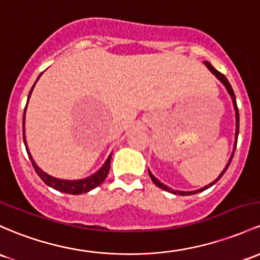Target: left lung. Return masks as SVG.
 <instances>
[{"instance_id": "8db88e82", "label": "left lung", "mask_w": 260, "mask_h": 260, "mask_svg": "<svg viewBox=\"0 0 260 260\" xmlns=\"http://www.w3.org/2000/svg\"><path fill=\"white\" fill-rule=\"evenodd\" d=\"M205 65H206V67L209 68V69H210L211 71H212L213 74H215V75H216V78H218L219 80H221V81H222V84H223L224 86H226L227 91H228V93H230V95H231V98H232V100H233V106H235V110H236V144H235V149H236V145H237V139H238V132H239V113H238V107H237V102H236V96H235V92H233V88H232V86H231V84H230V82H228L227 78H226V76L223 75V74H221V73H219V71L216 70L215 68H213L212 65H211L209 61H205ZM233 154H235V152L232 153V155H231V158H230V161L227 162V167L224 168V169H223V172H222L221 174H219V176H218V178L216 179V180L213 181V182H211L210 185H206V186H205V187H202V189H200V190H198V191H189V192H182V191H175V190H172V189H170V187L165 186L164 184H161V182L159 181L158 179H156V178H154V176H153V174L150 173V172H149V176H150V179H152V180H153L154 184L156 185V186H159V187H160V189H162V190L168 191V192L175 193V195H193V193L201 192V191H204V190L209 189V187L212 186V185L215 184V182H217V181L219 180V179H221V176L223 175L224 172H226V170L228 169V167H230L231 161H232Z\"/></svg>"}]
</instances>
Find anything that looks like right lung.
Here are the masks:
<instances>
[{"label": "right lung", "instance_id": "right-lung-1", "mask_svg": "<svg viewBox=\"0 0 260 260\" xmlns=\"http://www.w3.org/2000/svg\"><path fill=\"white\" fill-rule=\"evenodd\" d=\"M39 76H41V75H39ZM33 87H34V85H33ZM33 87L30 88L29 96H30V92H32ZM29 96H28V100H29ZM25 108H27V106L24 107V115H25ZM23 127H24V116H23ZM23 132H24V129H23ZM23 141H24L25 149H27L28 156H29L34 170H36V173L38 174L39 178H41L42 180L48 185V186H50V187H53V189L60 191V192L70 193V195H80V193H86L90 190L98 187L99 185H101L102 182H104L105 179H106L108 172H110L111 155L108 156V159L106 160V162L104 164V167H102L98 173H95L93 175L88 176V178H86V179H82V180H75V181H68V180H60V179H55V178H53V176L45 174L44 172H42V170L39 169L38 167H37L36 162H34V160L32 159V156H30L29 152H28L27 143H25V138H24V133H23Z\"/></svg>", "mask_w": 260, "mask_h": 260}]
</instances>
